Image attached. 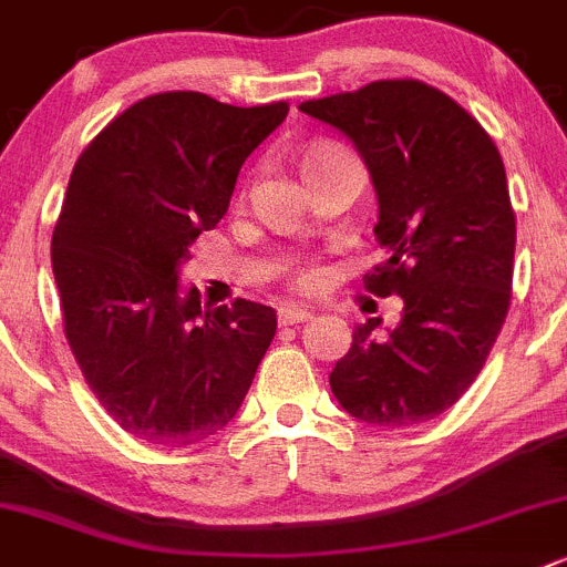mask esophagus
<instances>
[{"instance_id":"obj_1","label":"esophagus","mask_w":567,"mask_h":567,"mask_svg":"<svg viewBox=\"0 0 567 567\" xmlns=\"http://www.w3.org/2000/svg\"><path fill=\"white\" fill-rule=\"evenodd\" d=\"M311 311L298 309V306H280L278 309V322L280 326H298V322H309Z\"/></svg>"}]
</instances>
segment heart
Here are the masks:
<instances>
[{"instance_id": "1", "label": "heart", "mask_w": 567, "mask_h": 567, "mask_svg": "<svg viewBox=\"0 0 567 567\" xmlns=\"http://www.w3.org/2000/svg\"><path fill=\"white\" fill-rule=\"evenodd\" d=\"M333 147H317V150H311L309 155H320V153H331ZM309 155H306V158H309ZM317 284H320V272H317V269H306L303 275H300L298 278V287L300 289H306V292H309V289H315Z\"/></svg>"}]
</instances>
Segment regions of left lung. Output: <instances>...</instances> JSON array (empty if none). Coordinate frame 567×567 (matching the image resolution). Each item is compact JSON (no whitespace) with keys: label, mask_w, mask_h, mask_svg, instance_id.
Masks as SVG:
<instances>
[{"label":"left lung","mask_w":567,"mask_h":567,"mask_svg":"<svg viewBox=\"0 0 567 567\" xmlns=\"http://www.w3.org/2000/svg\"><path fill=\"white\" fill-rule=\"evenodd\" d=\"M300 111L344 133L368 164L386 261L364 275V289L403 298L384 337L381 317L353 328L328 375L333 395L384 429L434 420L482 373L509 311L515 212L498 147L420 80H375Z\"/></svg>","instance_id":"8db88e82"}]
</instances>
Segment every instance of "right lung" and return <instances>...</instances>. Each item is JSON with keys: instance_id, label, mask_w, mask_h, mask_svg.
<instances>
[{"instance_id": "1", "label": "right lung", "mask_w": 567, "mask_h": 567, "mask_svg": "<svg viewBox=\"0 0 567 567\" xmlns=\"http://www.w3.org/2000/svg\"><path fill=\"white\" fill-rule=\"evenodd\" d=\"M287 113L164 91L118 113L74 164L52 234L63 331L85 384L136 440L183 449L223 431L272 342L269 306L206 309L177 280Z\"/></svg>"}]
</instances>
